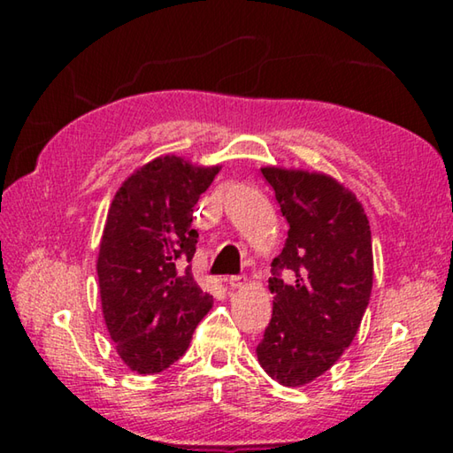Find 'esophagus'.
Masks as SVG:
<instances>
[{"mask_svg": "<svg viewBox=\"0 0 453 453\" xmlns=\"http://www.w3.org/2000/svg\"><path fill=\"white\" fill-rule=\"evenodd\" d=\"M248 281V278H245V275H229L227 278V283H229V288H242L243 283Z\"/></svg>", "mask_w": 453, "mask_h": 453, "instance_id": "esophagus-1", "label": "esophagus"}]
</instances>
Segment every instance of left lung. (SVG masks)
Segmentation results:
<instances>
[{
    "instance_id": "obj_1",
    "label": "left lung",
    "mask_w": 453,
    "mask_h": 453,
    "mask_svg": "<svg viewBox=\"0 0 453 453\" xmlns=\"http://www.w3.org/2000/svg\"><path fill=\"white\" fill-rule=\"evenodd\" d=\"M262 173L289 229L272 262L273 313L256 354L281 386H303L340 359L362 324L373 283L370 221L329 175Z\"/></svg>"
}]
</instances>
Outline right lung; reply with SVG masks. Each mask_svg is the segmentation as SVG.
Here are the masks:
<instances>
[{"instance_id": "right-lung-1", "label": "right lung", "mask_w": 453, "mask_h": 453, "mask_svg": "<svg viewBox=\"0 0 453 453\" xmlns=\"http://www.w3.org/2000/svg\"><path fill=\"white\" fill-rule=\"evenodd\" d=\"M219 167L165 156L137 170L113 197L97 278L107 332L137 373H159L186 354L213 297L191 275L194 205Z\"/></svg>"}]
</instances>
